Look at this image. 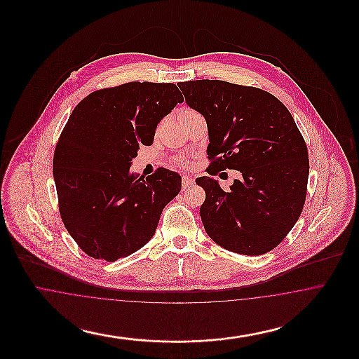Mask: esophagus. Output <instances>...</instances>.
Wrapping results in <instances>:
<instances>
[{"instance_id":"esophagus-1","label":"esophagus","mask_w":359,"mask_h":359,"mask_svg":"<svg viewBox=\"0 0 359 359\" xmlns=\"http://www.w3.org/2000/svg\"><path fill=\"white\" fill-rule=\"evenodd\" d=\"M192 184H194V179L192 177H189V176H183L182 177V187H183V189H187Z\"/></svg>"}]
</instances>
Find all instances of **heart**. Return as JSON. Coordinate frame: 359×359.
Here are the masks:
<instances>
[{
  "mask_svg": "<svg viewBox=\"0 0 359 359\" xmlns=\"http://www.w3.org/2000/svg\"><path fill=\"white\" fill-rule=\"evenodd\" d=\"M187 113H194V111L189 110V109H184V110L180 111V114H187ZM173 164L177 165V167H182V168H186V167L189 165V163H188V160L186 157H177V158H175V160H173Z\"/></svg>",
  "mask_w": 359,
  "mask_h": 359,
  "instance_id": "b5f03b06",
  "label": "heart"
}]
</instances>
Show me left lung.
<instances>
[{
  "mask_svg": "<svg viewBox=\"0 0 359 359\" xmlns=\"http://www.w3.org/2000/svg\"><path fill=\"white\" fill-rule=\"evenodd\" d=\"M177 86L207 122V172L242 173L227 192L210 176L196 179L205 192V233L238 255L271 252L297 222L307 196V145L292 114L257 87L208 79Z\"/></svg>",
  "mask_w": 359,
  "mask_h": 359,
  "instance_id": "left-lung-1",
  "label": "left lung"
}]
</instances>
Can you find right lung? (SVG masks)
Segmentation results:
<instances>
[{
	"instance_id": "obj_1",
	"label": "right lung",
	"mask_w": 359,
	"mask_h": 359,
	"mask_svg": "<svg viewBox=\"0 0 359 359\" xmlns=\"http://www.w3.org/2000/svg\"><path fill=\"white\" fill-rule=\"evenodd\" d=\"M183 101L173 83L129 82L94 91L72 110L52 170L62 221L87 256L113 262L154 237L182 177L165 168L138 177L130 165Z\"/></svg>"
}]
</instances>
